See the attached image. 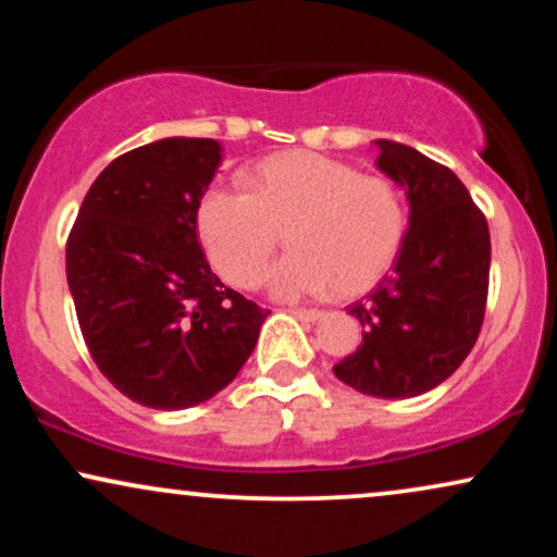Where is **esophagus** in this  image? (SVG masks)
<instances>
[{
  "instance_id": "34e87169",
  "label": "esophagus",
  "mask_w": 557,
  "mask_h": 557,
  "mask_svg": "<svg viewBox=\"0 0 557 557\" xmlns=\"http://www.w3.org/2000/svg\"><path fill=\"white\" fill-rule=\"evenodd\" d=\"M293 314H296L298 319H304V322H317V319L324 317V311H319V309H293Z\"/></svg>"
}]
</instances>
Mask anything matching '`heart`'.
<instances>
[{"label":"heart","instance_id":"b5f03b06","mask_svg":"<svg viewBox=\"0 0 557 557\" xmlns=\"http://www.w3.org/2000/svg\"><path fill=\"white\" fill-rule=\"evenodd\" d=\"M196 222L209 261L227 283L257 287L285 233L293 253L267 277L274 296H317L330 287L356 296L398 257L408 212L385 175H361L317 151H285L248 172V194L212 185Z\"/></svg>","mask_w":557,"mask_h":557}]
</instances>
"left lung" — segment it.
Returning a JSON list of instances; mask_svg holds the SVG:
<instances>
[{"label": "left lung", "mask_w": 557, "mask_h": 557, "mask_svg": "<svg viewBox=\"0 0 557 557\" xmlns=\"http://www.w3.org/2000/svg\"><path fill=\"white\" fill-rule=\"evenodd\" d=\"M376 168L406 188L411 220L393 272L348 306L363 341L335 376L372 398H417L461 367L487 309L490 227L456 172L395 140Z\"/></svg>", "instance_id": "8db88e82"}]
</instances>
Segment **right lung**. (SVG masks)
<instances>
[{
  "label": "right lung",
  "instance_id": "1",
  "mask_svg": "<svg viewBox=\"0 0 557 557\" xmlns=\"http://www.w3.org/2000/svg\"><path fill=\"white\" fill-rule=\"evenodd\" d=\"M222 146L162 138L96 177L70 230L75 314L99 372L140 406L214 398L259 341L264 311L209 270L196 233Z\"/></svg>",
  "mask_w": 557,
  "mask_h": 557
}]
</instances>
